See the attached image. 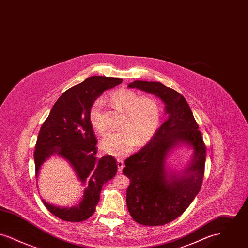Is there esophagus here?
Segmentation results:
<instances>
[{
	"instance_id": "obj_1",
	"label": "esophagus",
	"mask_w": 248,
	"mask_h": 248,
	"mask_svg": "<svg viewBox=\"0 0 248 248\" xmlns=\"http://www.w3.org/2000/svg\"><path fill=\"white\" fill-rule=\"evenodd\" d=\"M117 165H118L119 173H122L123 168H124V162H123V160H121V159H117Z\"/></svg>"
}]
</instances>
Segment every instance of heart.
Listing matches in <instances>:
<instances>
[{
	"label": "heart",
	"instance_id": "heart-1",
	"mask_svg": "<svg viewBox=\"0 0 248 248\" xmlns=\"http://www.w3.org/2000/svg\"><path fill=\"white\" fill-rule=\"evenodd\" d=\"M108 99L113 106L124 110L122 129L108 133L101 145L107 154L123 157L129 154L138 142L144 143L152 139L160 123L161 109L153 97H139L133 90L127 88L111 92ZM101 108V100L96 99L89 109V122L99 134L106 131Z\"/></svg>",
	"mask_w": 248,
	"mask_h": 248
}]
</instances>
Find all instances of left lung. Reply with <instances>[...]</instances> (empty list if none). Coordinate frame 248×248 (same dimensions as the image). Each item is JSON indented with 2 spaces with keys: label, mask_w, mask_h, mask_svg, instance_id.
<instances>
[{
  "label": "left lung",
  "mask_w": 248,
  "mask_h": 248,
  "mask_svg": "<svg viewBox=\"0 0 248 248\" xmlns=\"http://www.w3.org/2000/svg\"><path fill=\"white\" fill-rule=\"evenodd\" d=\"M128 87L159 97L168 115L151 141L125 160L123 169L130 178L126 203L133 219L141 225L161 226L183 214L198 194L204 174L205 145L183 95L159 82L135 81ZM181 144L194 151L189 164L179 172L167 170V155Z\"/></svg>",
  "instance_id": "8db88e82"
}]
</instances>
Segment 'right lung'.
<instances>
[{
  "instance_id": "1",
  "label": "right lung",
  "mask_w": 248,
  "mask_h": 248,
  "mask_svg": "<svg viewBox=\"0 0 248 248\" xmlns=\"http://www.w3.org/2000/svg\"><path fill=\"white\" fill-rule=\"evenodd\" d=\"M122 82L119 78L91 76L72 86L61 94L40 129L34 152L36 177L43 164L57 155L69 163L84 187L83 199L71 207L57 206L43 199L48 210L60 219L80 222L89 218L100 199L103 184L117 172L112 156L96 157L97 141L89 122V109L105 90Z\"/></svg>"
}]
</instances>
